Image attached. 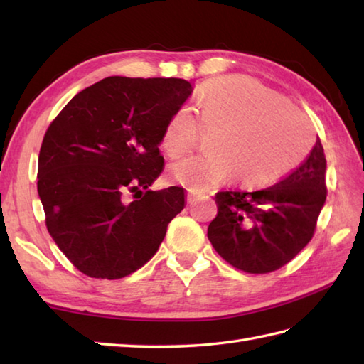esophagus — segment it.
Masks as SVG:
<instances>
[{
    "label": "esophagus",
    "instance_id": "34e87169",
    "mask_svg": "<svg viewBox=\"0 0 364 364\" xmlns=\"http://www.w3.org/2000/svg\"><path fill=\"white\" fill-rule=\"evenodd\" d=\"M197 200H198V196H196V194H192V192H189V194H188V202H189V203H196Z\"/></svg>",
    "mask_w": 364,
    "mask_h": 364
}]
</instances>
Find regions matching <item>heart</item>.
Instances as JSON below:
<instances>
[{
  "mask_svg": "<svg viewBox=\"0 0 364 364\" xmlns=\"http://www.w3.org/2000/svg\"><path fill=\"white\" fill-rule=\"evenodd\" d=\"M200 127L215 129L208 154L170 166V176L192 192H206L233 172L237 181L266 184L296 167L313 145L304 114L280 97L244 78L210 81L197 98ZM198 123L189 107L178 109L162 133V149L180 156L196 144Z\"/></svg>",
  "mask_w": 364,
  "mask_h": 364,
  "instance_id": "b5f03b06",
  "label": "heart"
}]
</instances>
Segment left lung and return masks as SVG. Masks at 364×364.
I'll list each match as a JSON object with an SVG mask.
<instances>
[{
	"instance_id": "left-lung-1",
	"label": "left lung",
	"mask_w": 364,
	"mask_h": 364,
	"mask_svg": "<svg viewBox=\"0 0 364 364\" xmlns=\"http://www.w3.org/2000/svg\"><path fill=\"white\" fill-rule=\"evenodd\" d=\"M326 172L318 139L308 158L278 183L218 192V215L208 227L215 252L249 274H267L289 262L311 241L327 197Z\"/></svg>"
}]
</instances>
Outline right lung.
<instances>
[{
    "mask_svg": "<svg viewBox=\"0 0 364 364\" xmlns=\"http://www.w3.org/2000/svg\"><path fill=\"white\" fill-rule=\"evenodd\" d=\"M191 94L180 78L109 76L76 94L46 129L37 192L48 233L82 274L136 272L186 206L183 188H149L164 168L167 122Z\"/></svg>",
    "mask_w": 364,
    "mask_h": 364,
    "instance_id": "obj_1",
    "label": "right lung"
}]
</instances>
